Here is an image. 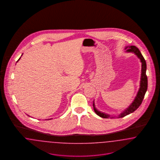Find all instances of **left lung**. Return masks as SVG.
I'll return each mask as SVG.
<instances>
[{"instance_id":"1","label":"left lung","mask_w":160,"mask_h":160,"mask_svg":"<svg viewBox=\"0 0 160 160\" xmlns=\"http://www.w3.org/2000/svg\"><path fill=\"white\" fill-rule=\"evenodd\" d=\"M128 47H126L125 49H127ZM128 52H132L135 54L137 57L140 59L142 62V73H141V79H140V89L137 92V96L136 97L134 101L132 102V104L128 107L126 110H125L122 113L118 116V118H123L128 114H130L131 113H133L135 110H136L138 107L140 106L142 102L143 99H144L146 92L148 89V78L146 74V63L145 59L138 48L136 46H131L129 47V48L127 50ZM93 110L96 114L98 115L100 117L103 118H113V116H111L109 114H106L104 113H102L98 111L95 106L94 103H93Z\"/></svg>"}]
</instances>
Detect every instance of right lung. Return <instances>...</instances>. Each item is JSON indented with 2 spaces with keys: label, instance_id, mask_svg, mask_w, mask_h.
<instances>
[{
  "label": "right lung",
  "instance_id": "obj_1",
  "mask_svg": "<svg viewBox=\"0 0 160 160\" xmlns=\"http://www.w3.org/2000/svg\"><path fill=\"white\" fill-rule=\"evenodd\" d=\"M20 58H21V57H20ZM20 59H18V61H17V62H18V61H19V60H20ZM28 116H29V115H28ZM48 120H49V119H48Z\"/></svg>",
  "mask_w": 160,
  "mask_h": 160
}]
</instances>
